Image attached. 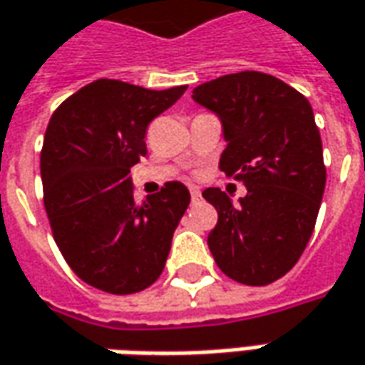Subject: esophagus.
Listing matches in <instances>:
<instances>
[{
  "mask_svg": "<svg viewBox=\"0 0 365 365\" xmlns=\"http://www.w3.org/2000/svg\"><path fill=\"white\" fill-rule=\"evenodd\" d=\"M202 202V193L197 190H192V203H200Z\"/></svg>",
  "mask_w": 365,
  "mask_h": 365,
  "instance_id": "1",
  "label": "esophagus"
}]
</instances>
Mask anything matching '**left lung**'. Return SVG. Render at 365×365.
I'll return each mask as SVG.
<instances>
[{"instance_id":"obj_1","label":"left lung","mask_w":365,"mask_h":365,"mask_svg":"<svg viewBox=\"0 0 365 365\" xmlns=\"http://www.w3.org/2000/svg\"><path fill=\"white\" fill-rule=\"evenodd\" d=\"M192 98L222 123L220 170L247 187L237 203L220 187L203 192L217 212L210 252L227 277L267 286L296 266L318 217L326 168L314 110L299 91L259 71L205 81Z\"/></svg>"}]
</instances>
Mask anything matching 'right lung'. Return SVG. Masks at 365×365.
<instances>
[{
    "mask_svg": "<svg viewBox=\"0 0 365 365\" xmlns=\"http://www.w3.org/2000/svg\"><path fill=\"white\" fill-rule=\"evenodd\" d=\"M185 89L98 79L49 120L39 168L53 240L79 279L101 292L135 294L163 272L190 192L170 182L138 203L130 168L148 153L150 121Z\"/></svg>",
    "mask_w": 365,
    "mask_h": 365,
    "instance_id": "add662e5",
    "label": "right lung"
}]
</instances>
